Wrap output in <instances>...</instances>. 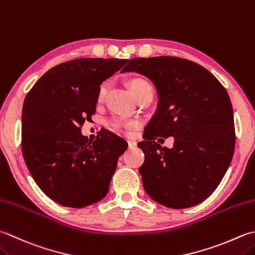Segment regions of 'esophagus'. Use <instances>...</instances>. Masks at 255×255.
Segmentation results:
<instances>
[{"instance_id":"esophagus-1","label":"esophagus","mask_w":255,"mask_h":255,"mask_svg":"<svg viewBox=\"0 0 255 255\" xmlns=\"http://www.w3.org/2000/svg\"><path fill=\"white\" fill-rule=\"evenodd\" d=\"M128 146L129 147H130V148H132V147H134V146H136V144H137V142L136 141H134V140H132V139H128Z\"/></svg>"}]
</instances>
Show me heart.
Listing matches in <instances>:
<instances>
[{
  "mask_svg": "<svg viewBox=\"0 0 255 255\" xmlns=\"http://www.w3.org/2000/svg\"><path fill=\"white\" fill-rule=\"evenodd\" d=\"M147 86H150V85L148 84V82L143 81V79H140V78H136L130 83V91H131L132 95H136L139 91H140V89H142L143 87H147ZM108 88H109L108 82H104L101 84V86H99L98 92H97V99L99 102L103 101L105 96H106ZM112 125H113V127L116 129H124V128L131 126L132 124H127V123H124L121 121H113Z\"/></svg>",
  "mask_w": 255,
  "mask_h": 255,
  "instance_id": "1",
  "label": "heart"
}]
</instances>
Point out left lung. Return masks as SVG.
<instances>
[{
  "label": "left lung",
  "instance_id": "1",
  "mask_svg": "<svg viewBox=\"0 0 255 255\" xmlns=\"http://www.w3.org/2000/svg\"><path fill=\"white\" fill-rule=\"evenodd\" d=\"M128 72L150 79L158 93L157 111L138 142L144 191L168 208L197 206L216 190L233 157L229 94L208 69L179 57L132 58L121 73ZM158 136H173L174 147H162Z\"/></svg>",
  "mask_w": 255,
  "mask_h": 255
}]
</instances>
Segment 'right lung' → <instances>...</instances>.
Wrapping results in <instances>:
<instances>
[{"label":"right lung","mask_w":255,"mask_h":255,"mask_svg":"<svg viewBox=\"0 0 255 255\" xmlns=\"http://www.w3.org/2000/svg\"><path fill=\"white\" fill-rule=\"evenodd\" d=\"M128 59L78 58L45 73L26 95L22 111V153L35 182L48 198L84 208L106 197L127 142L103 130L82 134L96 112L101 84Z\"/></svg>","instance_id":"add662e5"}]
</instances>
